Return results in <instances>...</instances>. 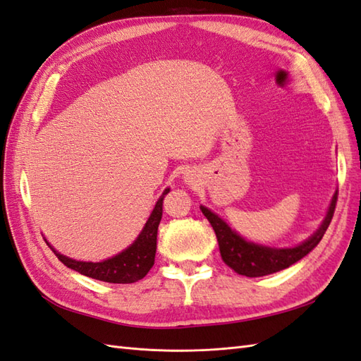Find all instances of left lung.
Masks as SVG:
<instances>
[{
	"instance_id": "8db88e82",
	"label": "left lung",
	"mask_w": 361,
	"mask_h": 361,
	"mask_svg": "<svg viewBox=\"0 0 361 361\" xmlns=\"http://www.w3.org/2000/svg\"><path fill=\"white\" fill-rule=\"evenodd\" d=\"M336 202L337 192L332 195L326 215L323 218L322 224L316 232H314L308 239H305L302 244L285 248L269 247L245 241L241 235L228 227V224L223 218H219L210 209L204 206H200V209L209 219L210 226L215 230L223 261L238 274H243L247 277H261L288 269L290 265L295 264L300 261L302 257L307 256L312 248L320 243L323 235H325L332 219V215H334Z\"/></svg>"
}]
</instances>
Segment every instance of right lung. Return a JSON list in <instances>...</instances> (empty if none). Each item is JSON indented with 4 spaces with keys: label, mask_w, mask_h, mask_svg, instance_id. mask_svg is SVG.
<instances>
[{
    "label": "right lung",
    "mask_w": 361,
    "mask_h": 361,
    "mask_svg": "<svg viewBox=\"0 0 361 361\" xmlns=\"http://www.w3.org/2000/svg\"><path fill=\"white\" fill-rule=\"evenodd\" d=\"M168 193L169 188L164 189L159 201L155 202L152 214L147 218L145 227L142 228V232L137 236L135 241L128 248H125L123 252H120L113 257H108L105 261H76L68 256L58 253L50 244L49 245L63 265H67L68 269L80 274L109 283H134L143 279L154 265L157 252V232H159V224L163 215V200Z\"/></svg>",
    "instance_id": "right-lung-1"
}]
</instances>
